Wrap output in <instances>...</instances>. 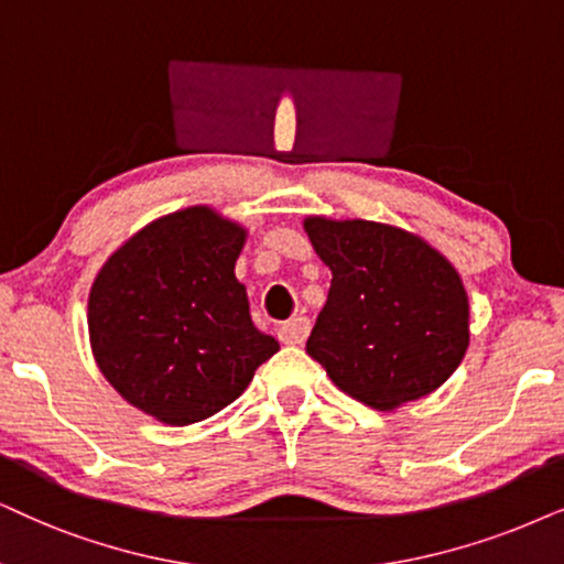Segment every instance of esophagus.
Listing matches in <instances>:
<instances>
[{"label":"esophagus","mask_w":564,"mask_h":564,"mask_svg":"<svg viewBox=\"0 0 564 564\" xmlns=\"http://www.w3.org/2000/svg\"><path fill=\"white\" fill-rule=\"evenodd\" d=\"M306 335H310V319H306V317H294V319H289V323H283L281 327H278V338H281L286 346L304 344Z\"/></svg>","instance_id":"esophagus-1"}]
</instances>
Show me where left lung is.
I'll list each match as a JSON object with an SVG mask.
<instances>
[{
    "mask_svg": "<svg viewBox=\"0 0 564 564\" xmlns=\"http://www.w3.org/2000/svg\"><path fill=\"white\" fill-rule=\"evenodd\" d=\"M304 231L333 273L306 354L369 409L395 411L434 393L466 356L471 323L451 260L377 220L306 216Z\"/></svg>",
    "mask_w": 564,
    "mask_h": 564,
    "instance_id": "1",
    "label": "left lung"
}]
</instances>
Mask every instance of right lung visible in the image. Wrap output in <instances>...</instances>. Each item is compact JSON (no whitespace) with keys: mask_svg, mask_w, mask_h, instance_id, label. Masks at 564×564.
I'll return each instance as SVG.
<instances>
[{"mask_svg":"<svg viewBox=\"0 0 564 564\" xmlns=\"http://www.w3.org/2000/svg\"><path fill=\"white\" fill-rule=\"evenodd\" d=\"M245 241L237 220L192 205L155 218L98 270L88 296L93 359L134 409L171 426L203 422L278 351L234 275Z\"/></svg>","mask_w":564,"mask_h":564,"instance_id":"add662e5","label":"right lung"}]
</instances>
